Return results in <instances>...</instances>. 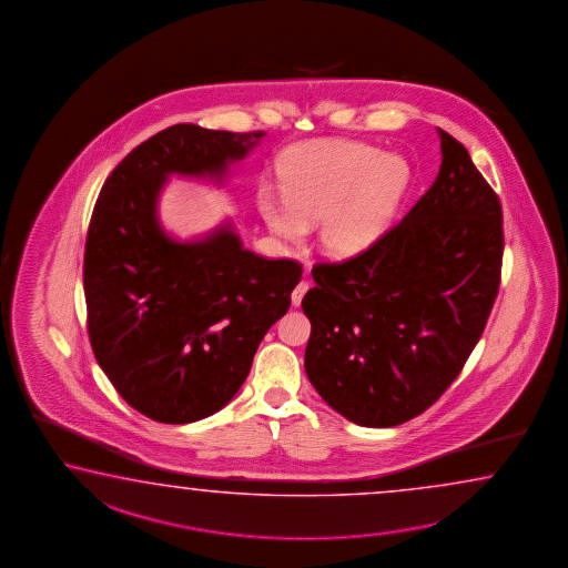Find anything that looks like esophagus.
Returning a JSON list of instances; mask_svg holds the SVG:
<instances>
[{
	"instance_id": "obj_1",
	"label": "esophagus",
	"mask_w": 568,
	"mask_h": 568,
	"mask_svg": "<svg viewBox=\"0 0 568 568\" xmlns=\"http://www.w3.org/2000/svg\"><path fill=\"white\" fill-rule=\"evenodd\" d=\"M307 290H310V281H300V283L295 285V290L291 293V303H293L295 307L302 305L303 295L307 293Z\"/></svg>"
}]
</instances>
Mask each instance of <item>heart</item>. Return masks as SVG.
<instances>
[{
	"label": "heart",
	"mask_w": 568,
	"mask_h": 568,
	"mask_svg": "<svg viewBox=\"0 0 568 568\" xmlns=\"http://www.w3.org/2000/svg\"><path fill=\"white\" fill-rule=\"evenodd\" d=\"M283 200L266 196L261 212L287 243H302L320 221V243L339 258L362 255L393 226L410 168L394 153L354 140H315L293 145L278 162Z\"/></svg>",
	"instance_id": "obj_1"
}]
</instances>
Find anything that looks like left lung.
<instances>
[{"instance_id": "1", "label": "left lung", "mask_w": 568, "mask_h": 568, "mask_svg": "<svg viewBox=\"0 0 568 568\" xmlns=\"http://www.w3.org/2000/svg\"><path fill=\"white\" fill-rule=\"evenodd\" d=\"M439 175L378 243L317 263L305 372L362 427H396L445 393L484 334L501 277V204L447 131Z\"/></svg>"}]
</instances>
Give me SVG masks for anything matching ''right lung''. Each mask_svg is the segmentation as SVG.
<instances>
[{"label":"right lung","mask_w":568,"mask_h":568,"mask_svg":"<svg viewBox=\"0 0 568 568\" xmlns=\"http://www.w3.org/2000/svg\"><path fill=\"white\" fill-rule=\"evenodd\" d=\"M263 135L172 125L131 151L97 197L82 266L91 346L116 393L158 423L229 405L302 278L300 263L246 251L231 222L180 243L158 219L170 175L221 182Z\"/></svg>","instance_id":"1"}]
</instances>
